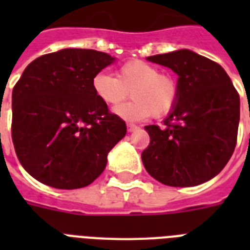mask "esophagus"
Here are the masks:
<instances>
[{
    "label": "esophagus",
    "mask_w": 250,
    "mask_h": 250,
    "mask_svg": "<svg viewBox=\"0 0 250 250\" xmlns=\"http://www.w3.org/2000/svg\"><path fill=\"white\" fill-rule=\"evenodd\" d=\"M136 129H137L136 125H131V123L127 125V131H128V132H133V131H136Z\"/></svg>",
    "instance_id": "34e87169"
}]
</instances>
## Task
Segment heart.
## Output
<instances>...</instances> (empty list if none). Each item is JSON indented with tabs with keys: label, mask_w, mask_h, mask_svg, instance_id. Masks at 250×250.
Returning a JSON list of instances; mask_svg holds the SVG:
<instances>
[{
	"label": "heart",
	"mask_w": 250,
	"mask_h": 250,
	"mask_svg": "<svg viewBox=\"0 0 250 250\" xmlns=\"http://www.w3.org/2000/svg\"><path fill=\"white\" fill-rule=\"evenodd\" d=\"M92 86L96 96L109 106L122 104L131 92L132 101L114 109L118 117L131 122L143 121L152 114L158 118L167 115L175 107L179 96V84L174 76L139 60L122 64L117 70V78L98 72Z\"/></svg>",
	"instance_id": "b5f03b06"
}]
</instances>
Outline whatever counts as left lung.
Segmentation results:
<instances>
[{"mask_svg": "<svg viewBox=\"0 0 250 250\" xmlns=\"http://www.w3.org/2000/svg\"><path fill=\"white\" fill-rule=\"evenodd\" d=\"M146 60L179 76V96L165 127L145 125L150 143L141 153L144 167L170 187L208 182L223 170L236 146L239 93L221 64L188 49Z\"/></svg>", "mask_w": 250, "mask_h": 250, "instance_id": "8db88e82", "label": "left lung"}]
</instances>
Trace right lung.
<instances>
[{
    "label": "right lung",
    "mask_w": 250,
    "mask_h": 250,
    "mask_svg": "<svg viewBox=\"0 0 250 250\" xmlns=\"http://www.w3.org/2000/svg\"><path fill=\"white\" fill-rule=\"evenodd\" d=\"M114 61L93 49H62L31 62L14 86V148L24 170L42 184L89 186L125 137V121L92 86L94 75Z\"/></svg>",
    "instance_id": "right-lung-1"
}]
</instances>
